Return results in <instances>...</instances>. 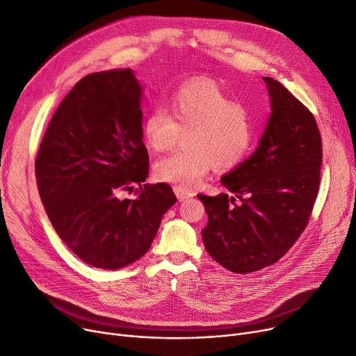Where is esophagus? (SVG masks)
<instances>
[{"label": "esophagus", "instance_id": "esophagus-1", "mask_svg": "<svg viewBox=\"0 0 356 356\" xmlns=\"http://www.w3.org/2000/svg\"><path fill=\"white\" fill-rule=\"evenodd\" d=\"M173 191H175L177 199H179L180 202H183V200H186V199H189V197L193 196V193H192L191 191H186V189H183V188H179V186H175Z\"/></svg>", "mask_w": 356, "mask_h": 356}]
</instances>
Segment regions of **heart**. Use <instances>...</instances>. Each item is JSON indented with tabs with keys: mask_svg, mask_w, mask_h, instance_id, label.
Returning <instances> with one entry per match:
<instances>
[{
	"mask_svg": "<svg viewBox=\"0 0 356 356\" xmlns=\"http://www.w3.org/2000/svg\"><path fill=\"white\" fill-rule=\"evenodd\" d=\"M170 105L172 115L157 106L143 121V138L153 152H168L186 136L184 152L154 164L157 180L193 188L212 167L216 172H231L245 160L254 141L252 115L216 83L181 85Z\"/></svg>",
	"mask_w": 356,
	"mask_h": 356,
	"instance_id": "1",
	"label": "heart"
}]
</instances>
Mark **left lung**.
Listing matches in <instances>:
<instances>
[{"mask_svg":"<svg viewBox=\"0 0 356 356\" xmlns=\"http://www.w3.org/2000/svg\"><path fill=\"white\" fill-rule=\"evenodd\" d=\"M263 79L273 112L254 154L222 177L232 195H197L208 213L204 248L239 274L277 263L294 245L321 184L322 137L313 114L278 81Z\"/></svg>","mask_w":356,"mask_h":356,"instance_id":"8db88e82","label":"left lung"}]
</instances>
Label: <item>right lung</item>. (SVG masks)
Returning a JSON list of instances; mask_svg holds the SVG:
<instances>
[{"mask_svg": "<svg viewBox=\"0 0 356 356\" xmlns=\"http://www.w3.org/2000/svg\"><path fill=\"white\" fill-rule=\"evenodd\" d=\"M140 99L131 69L88 74L54 111L35 159L53 228L97 268L117 270L141 258L176 203L168 184H143L148 153ZM133 190L138 197L125 200Z\"/></svg>", "mask_w": 356, "mask_h": 356, "instance_id": "right-lung-1", "label": "right lung"}]
</instances>
